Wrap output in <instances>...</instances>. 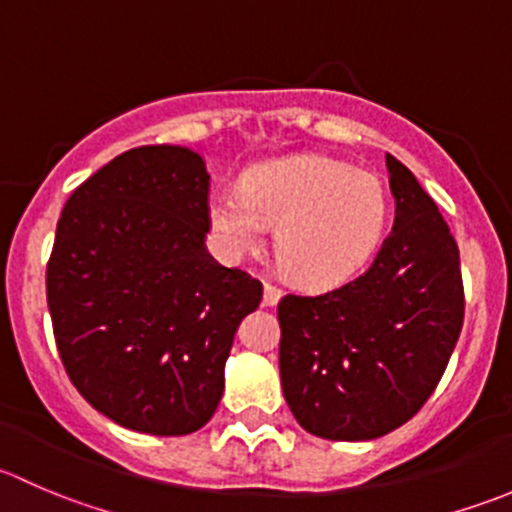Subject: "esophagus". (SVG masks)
I'll return each mask as SVG.
<instances>
[{
	"mask_svg": "<svg viewBox=\"0 0 512 512\" xmlns=\"http://www.w3.org/2000/svg\"><path fill=\"white\" fill-rule=\"evenodd\" d=\"M280 297H282V287H277L275 282L265 280V285H262V302L272 307V304L280 302Z\"/></svg>",
	"mask_w": 512,
	"mask_h": 512,
	"instance_id": "1",
	"label": "esophagus"
}]
</instances>
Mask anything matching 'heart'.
<instances>
[{"instance_id": "1", "label": "heart", "mask_w": 512, "mask_h": 512, "mask_svg": "<svg viewBox=\"0 0 512 512\" xmlns=\"http://www.w3.org/2000/svg\"><path fill=\"white\" fill-rule=\"evenodd\" d=\"M208 223L225 257L260 252L277 225L289 280L339 287L359 275L389 223V193L374 173L327 156H294L252 168L242 188L215 190Z\"/></svg>"}]
</instances>
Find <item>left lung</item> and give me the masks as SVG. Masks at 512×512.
<instances>
[{"label": "left lung", "mask_w": 512, "mask_h": 512, "mask_svg": "<svg viewBox=\"0 0 512 512\" xmlns=\"http://www.w3.org/2000/svg\"><path fill=\"white\" fill-rule=\"evenodd\" d=\"M386 165L396 220L371 265L277 304L285 399L304 431L329 441H369L414 418L463 327L456 240L414 173L394 156Z\"/></svg>", "instance_id": "left-lung-1"}]
</instances>
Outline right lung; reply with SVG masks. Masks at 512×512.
<instances>
[{
    "label": "right lung",
    "mask_w": 512,
    "mask_h": 512,
    "mask_svg": "<svg viewBox=\"0 0 512 512\" xmlns=\"http://www.w3.org/2000/svg\"><path fill=\"white\" fill-rule=\"evenodd\" d=\"M210 175L198 153L141 146L66 200L46 262L56 349L79 394L153 436L203 428L262 282L205 247Z\"/></svg>",
    "instance_id": "obj_1"
}]
</instances>
